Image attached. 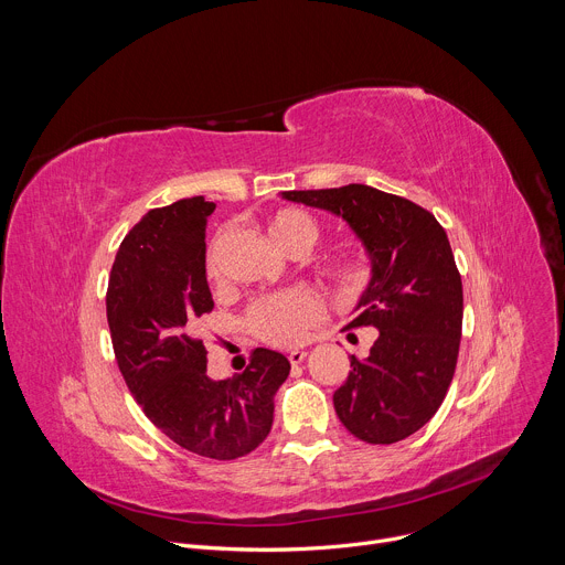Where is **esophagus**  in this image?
Segmentation results:
<instances>
[{"label":"esophagus","instance_id":"esophagus-1","mask_svg":"<svg viewBox=\"0 0 565 565\" xmlns=\"http://www.w3.org/2000/svg\"><path fill=\"white\" fill-rule=\"evenodd\" d=\"M306 355H308L306 351H299V349H297V351H290V353H288V360H290V364L295 366V364H301V362L306 360Z\"/></svg>","mask_w":565,"mask_h":565}]
</instances>
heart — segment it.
Wrapping results in <instances>:
<instances>
[{"label": "heart", "mask_w": 565, "mask_h": 565, "mask_svg": "<svg viewBox=\"0 0 565 565\" xmlns=\"http://www.w3.org/2000/svg\"><path fill=\"white\" fill-rule=\"evenodd\" d=\"M266 230L275 244L292 257L308 255L319 241L317 221L308 212L295 207L277 210L266 221ZM225 241L227 232L218 230L207 244L205 275L210 279H216L221 273V253L225 248ZM331 275L342 288L358 290L369 279V266L360 259H340L331 266ZM321 319H324V303L306 288L266 295L248 310L250 331L259 340L275 347H295L306 342Z\"/></svg>", "instance_id": "b5f03b06"}]
</instances>
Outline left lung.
Instances as JSON below:
<instances>
[{
    "instance_id": "8db88e82",
    "label": "left lung",
    "mask_w": 565,
    "mask_h": 565,
    "mask_svg": "<svg viewBox=\"0 0 565 565\" xmlns=\"http://www.w3.org/2000/svg\"><path fill=\"white\" fill-rule=\"evenodd\" d=\"M284 199L342 216L364 244L371 281L344 331L371 327L377 340L369 358H349L333 405L364 443L405 440L443 405L458 360L462 281L445 227L409 199L360 183Z\"/></svg>"
}]
</instances>
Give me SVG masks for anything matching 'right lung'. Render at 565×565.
<instances>
[{"label":"right lung","mask_w":565,"mask_h":565,"mask_svg":"<svg viewBox=\"0 0 565 565\" xmlns=\"http://www.w3.org/2000/svg\"><path fill=\"white\" fill-rule=\"evenodd\" d=\"M214 203L181 199L149 210L122 238L107 288L118 369L145 416L183 449L234 460L273 427L275 393L290 362L255 349L227 380L207 377L199 321L214 308L205 277V225Z\"/></svg>","instance_id":"obj_1"}]
</instances>
